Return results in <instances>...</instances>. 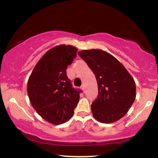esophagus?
Masks as SVG:
<instances>
[{"label":"esophagus","instance_id":"esophagus-1","mask_svg":"<svg viewBox=\"0 0 158 158\" xmlns=\"http://www.w3.org/2000/svg\"><path fill=\"white\" fill-rule=\"evenodd\" d=\"M81 90H82L83 91L85 92V85H81Z\"/></svg>","mask_w":158,"mask_h":158}]
</instances>
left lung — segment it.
Listing matches in <instances>:
<instances>
[{
  "mask_svg": "<svg viewBox=\"0 0 158 158\" xmlns=\"http://www.w3.org/2000/svg\"><path fill=\"white\" fill-rule=\"evenodd\" d=\"M95 74L98 97L91 105L94 117L102 123H111L126 115L136 97L135 81L119 61L102 50L78 52Z\"/></svg>",
  "mask_w": 158,
  "mask_h": 158,
  "instance_id": "1",
  "label": "left lung"
}]
</instances>
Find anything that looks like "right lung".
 Wrapping results in <instances>:
<instances>
[{"instance_id":"add662e5","label":"right lung","mask_w":158,"mask_h":158,"mask_svg":"<svg viewBox=\"0 0 158 158\" xmlns=\"http://www.w3.org/2000/svg\"><path fill=\"white\" fill-rule=\"evenodd\" d=\"M77 52L71 45L54 47L40 59L28 79L27 94L32 106L53 125L71 118L79 102L81 90L72 87L66 73Z\"/></svg>"}]
</instances>
